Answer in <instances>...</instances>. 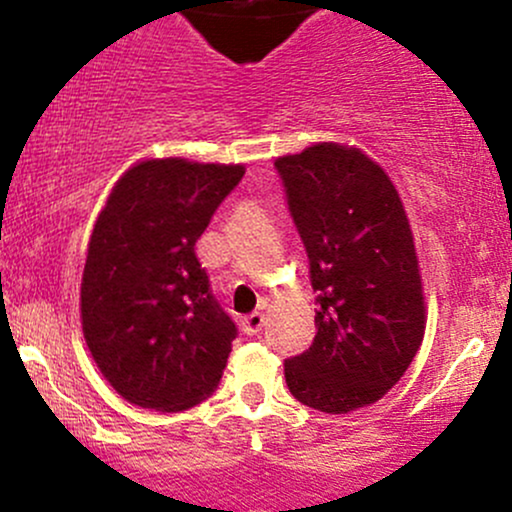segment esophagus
<instances>
[{"label": "esophagus", "instance_id": "1", "mask_svg": "<svg viewBox=\"0 0 512 512\" xmlns=\"http://www.w3.org/2000/svg\"><path fill=\"white\" fill-rule=\"evenodd\" d=\"M262 325H264V315L250 313L248 317H243V322H240V330L248 334V337H252V334H257L262 330Z\"/></svg>", "mask_w": 512, "mask_h": 512}]
</instances>
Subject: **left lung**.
<instances>
[{
	"mask_svg": "<svg viewBox=\"0 0 512 512\" xmlns=\"http://www.w3.org/2000/svg\"><path fill=\"white\" fill-rule=\"evenodd\" d=\"M308 252L315 339L284 361L291 395L325 414L378 402L424 339V291L407 211L358 149L315 144L274 161Z\"/></svg>",
	"mask_w": 512,
	"mask_h": 512,
	"instance_id": "8db88e82",
	"label": "left lung"
}]
</instances>
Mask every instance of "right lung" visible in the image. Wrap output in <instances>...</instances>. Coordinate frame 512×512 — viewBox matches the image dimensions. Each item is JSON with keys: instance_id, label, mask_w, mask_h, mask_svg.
Segmentation results:
<instances>
[{"instance_id": "obj_1", "label": "right lung", "mask_w": 512, "mask_h": 512, "mask_svg": "<svg viewBox=\"0 0 512 512\" xmlns=\"http://www.w3.org/2000/svg\"><path fill=\"white\" fill-rule=\"evenodd\" d=\"M243 166L154 158L110 192L88 243L81 325L127 402L182 411L219 385L236 322L211 293L195 245Z\"/></svg>"}]
</instances>
